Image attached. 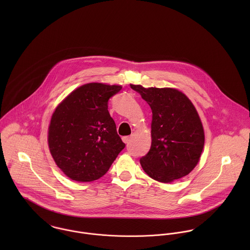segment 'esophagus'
Wrapping results in <instances>:
<instances>
[{"label":"esophagus","instance_id":"34e87169","mask_svg":"<svg viewBox=\"0 0 250 250\" xmlns=\"http://www.w3.org/2000/svg\"><path fill=\"white\" fill-rule=\"evenodd\" d=\"M122 141L125 143H128L130 142V137L129 136H126V137H123L122 138Z\"/></svg>","mask_w":250,"mask_h":250}]
</instances>
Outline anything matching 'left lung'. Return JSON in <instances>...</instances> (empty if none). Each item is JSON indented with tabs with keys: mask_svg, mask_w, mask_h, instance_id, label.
Returning <instances> with one entry per match:
<instances>
[{
	"mask_svg": "<svg viewBox=\"0 0 250 250\" xmlns=\"http://www.w3.org/2000/svg\"><path fill=\"white\" fill-rule=\"evenodd\" d=\"M152 110L149 152L141 159L151 178L170 183L188 175L199 162L204 147V130L190 100L174 88H145L131 84Z\"/></svg>",
	"mask_w": 250,
	"mask_h": 250,
	"instance_id": "8db88e82",
	"label": "left lung"
}]
</instances>
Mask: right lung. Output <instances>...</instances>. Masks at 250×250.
I'll return each instance as SVG.
<instances>
[{"label":"right lung","mask_w":250,"mask_h":250,"mask_svg":"<svg viewBox=\"0 0 250 250\" xmlns=\"http://www.w3.org/2000/svg\"><path fill=\"white\" fill-rule=\"evenodd\" d=\"M121 85L83 84L57 107L52 115L48 144L57 166L69 178L91 182L107 173L125 143L107 110Z\"/></svg>","instance_id":"obj_1"}]
</instances>
